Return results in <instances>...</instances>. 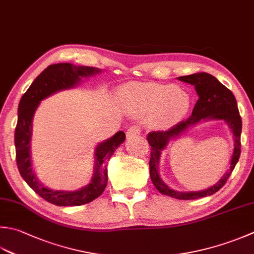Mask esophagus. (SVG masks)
<instances>
[{"mask_svg": "<svg viewBox=\"0 0 254 254\" xmlns=\"http://www.w3.org/2000/svg\"><path fill=\"white\" fill-rule=\"evenodd\" d=\"M140 133H141L140 127L132 126V127H128V130L127 132V136L130 138V137H133V136H135V135H138V134H140Z\"/></svg>", "mask_w": 254, "mask_h": 254, "instance_id": "obj_1", "label": "esophagus"}]
</instances>
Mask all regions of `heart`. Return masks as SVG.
<instances>
[{"mask_svg":"<svg viewBox=\"0 0 254 254\" xmlns=\"http://www.w3.org/2000/svg\"><path fill=\"white\" fill-rule=\"evenodd\" d=\"M122 100L135 114L155 113L153 124L168 128L186 116L190 106V96L173 84L131 83L121 91Z\"/></svg>","mask_w":254,"mask_h":254,"instance_id":"b5f03b06","label":"heart"}]
</instances>
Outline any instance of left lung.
Segmentation results:
<instances>
[{
    "mask_svg": "<svg viewBox=\"0 0 254 254\" xmlns=\"http://www.w3.org/2000/svg\"><path fill=\"white\" fill-rule=\"evenodd\" d=\"M181 81L192 84L198 94V100L193 107L191 116L185 121L177 123L168 131H154L147 134V141L151 146L150 158V175L152 183L156 190L176 199L191 200L198 199L206 196H211L225 185L228 178L239 161L241 153V130L242 121L238 110L237 100L233 93L227 87L207 72H197L190 76L178 77ZM222 120L232 128L235 137V148L231 162V170L224 176L216 186L201 192H177L168 188L159 177L158 174V162L159 161L160 152L166 147L171 138L176 137L185 131L190 126H192L201 120Z\"/></svg>",
    "mask_w": 254,
    "mask_h": 254,
    "instance_id": "obj_1",
    "label": "left lung"
}]
</instances>
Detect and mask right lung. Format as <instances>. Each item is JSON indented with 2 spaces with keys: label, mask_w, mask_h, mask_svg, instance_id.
<instances>
[{
  "label": "right lung",
  "mask_w": 254,
  "mask_h": 254,
  "mask_svg": "<svg viewBox=\"0 0 254 254\" xmlns=\"http://www.w3.org/2000/svg\"><path fill=\"white\" fill-rule=\"evenodd\" d=\"M100 71L94 67L74 66L69 63L51 64L35 79L31 87L23 94L18 104V119L15 127L14 141L19 174L35 192L56 206H80L101 195L108 183L107 162L126 140V133L119 131L97 146L94 154L96 165L93 177L88 185L74 191L53 190L39 183L33 172L29 146L34 113L44 99L61 90L73 88L81 81V78L93 76Z\"/></svg>",
  "instance_id": "add662e5"
}]
</instances>
